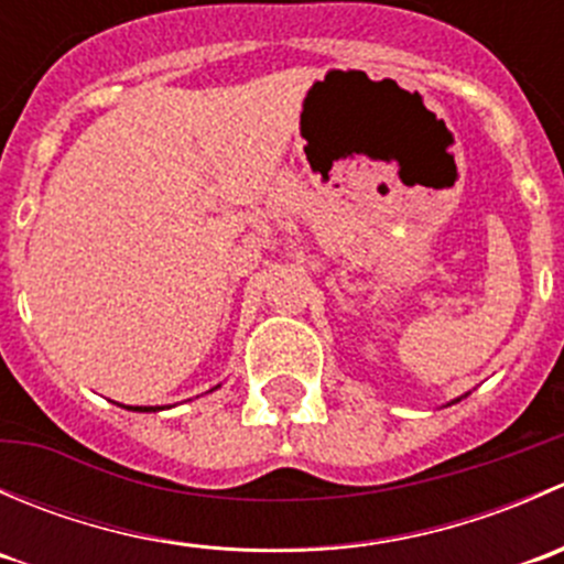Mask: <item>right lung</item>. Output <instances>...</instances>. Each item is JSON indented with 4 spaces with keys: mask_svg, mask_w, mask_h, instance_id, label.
Masks as SVG:
<instances>
[{
    "mask_svg": "<svg viewBox=\"0 0 564 564\" xmlns=\"http://www.w3.org/2000/svg\"><path fill=\"white\" fill-rule=\"evenodd\" d=\"M133 409H135V412H152L155 406H133Z\"/></svg>",
    "mask_w": 564,
    "mask_h": 564,
    "instance_id": "add662e5",
    "label": "right lung"
}]
</instances>
